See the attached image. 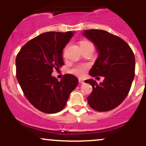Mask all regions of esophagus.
Returning a JSON list of instances; mask_svg holds the SVG:
<instances>
[{
	"label": "esophagus",
	"mask_w": 146,
	"mask_h": 146,
	"mask_svg": "<svg viewBox=\"0 0 146 146\" xmlns=\"http://www.w3.org/2000/svg\"><path fill=\"white\" fill-rule=\"evenodd\" d=\"M78 82L79 83H84V80H82V79H78Z\"/></svg>",
	"instance_id": "1"
}]
</instances>
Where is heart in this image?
I'll list each match as a JSON object with an SVG mask.
<instances>
[{
    "mask_svg": "<svg viewBox=\"0 0 146 146\" xmlns=\"http://www.w3.org/2000/svg\"><path fill=\"white\" fill-rule=\"evenodd\" d=\"M80 44L81 48H82V47L92 45V44L90 43V42H88V41L82 40L80 42ZM66 48H67V47H65L64 48V54H66ZM88 67L87 65H78V66H74V67H73L70 69V73L76 75V76H78V77H82V76H84V74H85V71L88 70Z\"/></svg>",
    "mask_w": 146,
    "mask_h": 146,
    "instance_id": "obj_1",
    "label": "heart"
}]
</instances>
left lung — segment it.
<instances>
[{"instance_id":"obj_1","label":"left lung","mask_w":146,"mask_h":146,"mask_svg":"<svg viewBox=\"0 0 146 146\" xmlns=\"http://www.w3.org/2000/svg\"><path fill=\"white\" fill-rule=\"evenodd\" d=\"M83 35L95 43L99 52L90 75L104 77L100 84L92 79L85 80L92 87L88 104L98 111H110L129 94L135 76L134 54L124 40L107 31L88 29Z\"/></svg>"}]
</instances>
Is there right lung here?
I'll return each mask as SVG.
<instances>
[{
    "label": "right lung",
    "mask_w": 146,
    "mask_h": 146,
    "mask_svg": "<svg viewBox=\"0 0 146 146\" xmlns=\"http://www.w3.org/2000/svg\"><path fill=\"white\" fill-rule=\"evenodd\" d=\"M72 32H48L27 42L15 59L16 77L25 96L36 109L47 114L61 111L78 80L71 74L58 81L51 76L64 65L62 51Z\"/></svg>",
    "instance_id": "1"
}]
</instances>
